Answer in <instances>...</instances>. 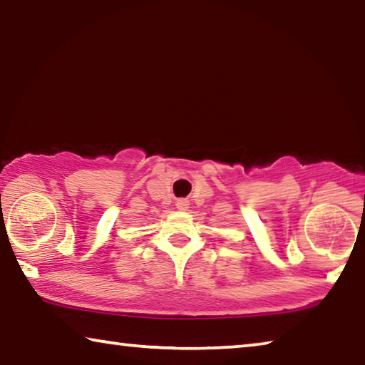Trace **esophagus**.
<instances>
[{
  "label": "esophagus",
  "mask_w": 365,
  "mask_h": 365,
  "mask_svg": "<svg viewBox=\"0 0 365 365\" xmlns=\"http://www.w3.org/2000/svg\"><path fill=\"white\" fill-rule=\"evenodd\" d=\"M188 206H190L188 200H177V207L180 209V211H187Z\"/></svg>",
  "instance_id": "34e87169"
}]
</instances>
